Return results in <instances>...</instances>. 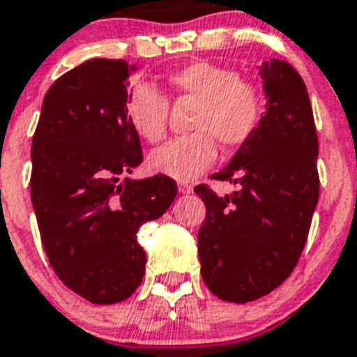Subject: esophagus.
<instances>
[{
	"mask_svg": "<svg viewBox=\"0 0 357 357\" xmlns=\"http://www.w3.org/2000/svg\"><path fill=\"white\" fill-rule=\"evenodd\" d=\"M191 191H193V185L188 184V182H178V193L188 195V193H191Z\"/></svg>",
	"mask_w": 357,
	"mask_h": 357,
	"instance_id": "esophagus-1",
	"label": "esophagus"
}]
</instances>
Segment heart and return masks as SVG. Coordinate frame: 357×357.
I'll return each mask as SVG.
<instances>
[{"instance_id": "b5f03b06", "label": "heart", "mask_w": 357, "mask_h": 357, "mask_svg": "<svg viewBox=\"0 0 357 357\" xmlns=\"http://www.w3.org/2000/svg\"><path fill=\"white\" fill-rule=\"evenodd\" d=\"M175 100H191L188 137L175 138L149 155L155 173L190 182L217 158V142L226 149L244 146L257 132L264 116V96L257 85L241 79L237 70L210 61H195L167 76ZM169 104L151 85H137L126 102L132 131L146 142L166 137Z\"/></svg>"}]
</instances>
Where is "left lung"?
<instances>
[{"mask_svg":"<svg viewBox=\"0 0 357 357\" xmlns=\"http://www.w3.org/2000/svg\"><path fill=\"white\" fill-rule=\"evenodd\" d=\"M266 114L250 142L215 181L238 184L219 197L206 184L199 229L200 273L213 296L248 303L266 296L294 272L319 199L316 123L306 85L288 61H264Z\"/></svg>","mask_w":357,"mask_h":357,"instance_id":"8db88e82","label":"left lung"}]
</instances>
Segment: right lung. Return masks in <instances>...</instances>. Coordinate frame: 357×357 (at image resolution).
<instances>
[{"label": "right lung", "mask_w": 357, "mask_h": 357, "mask_svg": "<svg viewBox=\"0 0 357 357\" xmlns=\"http://www.w3.org/2000/svg\"><path fill=\"white\" fill-rule=\"evenodd\" d=\"M129 67L94 58L47 91L32 137L31 199L41 244L67 288L94 305L128 299L142 282L138 228L172 206L166 175L121 181L142 162L126 114Z\"/></svg>", "instance_id": "1"}]
</instances>
